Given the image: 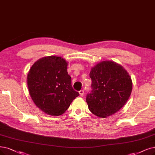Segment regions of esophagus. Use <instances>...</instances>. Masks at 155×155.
I'll return each mask as SVG.
<instances>
[{
  "label": "esophagus",
  "instance_id": "obj_1",
  "mask_svg": "<svg viewBox=\"0 0 155 155\" xmlns=\"http://www.w3.org/2000/svg\"><path fill=\"white\" fill-rule=\"evenodd\" d=\"M79 95H81V96H83V95H84V90H80L79 91Z\"/></svg>",
  "mask_w": 155,
  "mask_h": 155
}]
</instances>
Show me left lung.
Listing matches in <instances>:
<instances>
[{
    "label": "left lung",
    "mask_w": 155,
    "mask_h": 155,
    "mask_svg": "<svg viewBox=\"0 0 155 155\" xmlns=\"http://www.w3.org/2000/svg\"><path fill=\"white\" fill-rule=\"evenodd\" d=\"M91 91L86 96L91 112L106 117L117 112L128 100L132 81L121 65L112 61H103L91 68Z\"/></svg>",
    "instance_id": "8db88e82"
}]
</instances>
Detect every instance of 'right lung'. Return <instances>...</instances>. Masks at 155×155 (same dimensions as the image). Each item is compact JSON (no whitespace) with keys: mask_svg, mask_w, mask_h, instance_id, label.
Wrapping results in <instances>:
<instances>
[{"mask_svg":"<svg viewBox=\"0 0 155 155\" xmlns=\"http://www.w3.org/2000/svg\"><path fill=\"white\" fill-rule=\"evenodd\" d=\"M68 63L60 57H43L33 64L27 75V85L33 102L51 116L63 114L79 95L71 84Z\"/></svg>","mask_w":155,"mask_h":155,"instance_id":"1","label":"right lung"}]
</instances>
